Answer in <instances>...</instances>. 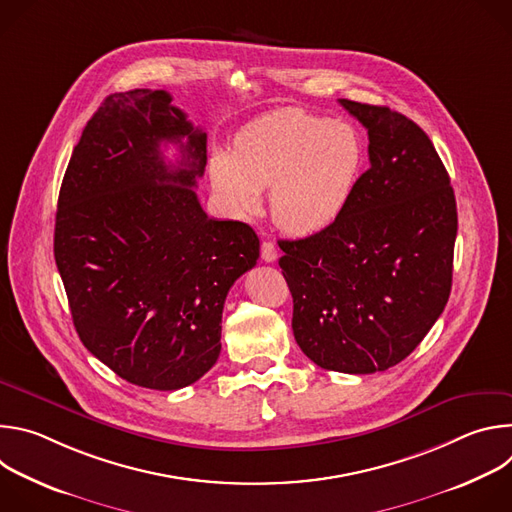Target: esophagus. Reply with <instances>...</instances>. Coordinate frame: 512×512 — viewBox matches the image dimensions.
Instances as JSON below:
<instances>
[{
    "label": "esophagus",
    "instance_id": "obj_1",
    "mask_svg": "<svg viewBox=\"0 0 512 512\" xmlns=\"http://www.w3.org/2000/svg\"><path fill=\"white\" fill-rule=\"evenodd\" d=\"M261 259H263L265 263H273V261L277 259V249H275L273 243L265 241V243L261 245Z\"/></svg>",
    "mask_w": 512,
    "mask_h": 512
}]
</instances>
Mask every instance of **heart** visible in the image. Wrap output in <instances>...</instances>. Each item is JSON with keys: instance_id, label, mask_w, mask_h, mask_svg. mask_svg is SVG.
<instances>
[{"instance_id": "1", "label": "heart", "mask_w": 512, "mask_h": 512, "mask_svg": "<svg viewBox=\"0 0 512 512\" xmlns=\"http://www.w3.org/2000/svg\"><path fill=\"white\" fill-rule=\"evenodd\" d=\"M362 172L356 131L338 121L285 107L247 123L231 152L210 160L214 190L237 214L261 208L271 188L275 223L291 235L330 227L350 202Z\"/></svg>"}]
</instances>
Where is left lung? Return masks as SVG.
Returning <instances> with one entry per match:
<instances>
[{
	"label": "left lung",
	"mask_w": 512,
	"mask_h": 512,
	"mask_svg": "<svg viewBox=\"0 0 512 512\" xmlns=\"http://www.w3.org/2000/svg\"><path fill=\"white\" fill-rule=\"evenodd\" d=\"M369 131L371 168L336 221L279 241L296 342L326 371L371 375L407 358L444 312L458 210L431 139L389 107L340 99Z\"/></svg>",
	"instance_id": "left-lung-1"
}]
</instances>
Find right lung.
Listing matches in <instances>:
<instances>
[{"instance_id":"1","label":"right lung","mask_w":512,"mask_h":512,"mask_svg":"<svg viewBox=\"0 0 512 512\" xmlns=\"http://www.w3.org/2000/svg\"><path fill=\"white\" fill-rule=\"evenodd\" d=\"M174 142L172 165L161 145ZM206 133L166 91L109 95L62 178L54 259L77 334L131 385L176 391L212 369L231 285L259 259L255 231L214 221L194 192Z\"/></svg>"}]
</instances>
